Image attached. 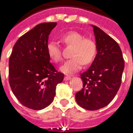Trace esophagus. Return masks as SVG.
I'll return each mask as SVG.
<instances>
[{"instance_id": "obj_1", "label": "esophagus", "mask_w": 133, "mask_h": 133, "mask_svg": "<svg viewBox=\"0 0 133 133\" xmlns=\"http://www.w3.org/2000/svg\"><path fill=\"white\" fill-rule=\"evenodd\" d=\"M70 79H71V76H70V75H66V76H65V77H64V80H65V81L69 80Z\"/></svg>"}]
</instances>
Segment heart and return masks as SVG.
<instances>
[{
  "mask_svg": "<svg viewBox=\"0 0 133 133\" xmlns=\"http://www.w3.org/2000/svg\"><path fill=\"white\" fill-rule=\"evenodd\" d=\"M61 39L66 45L73 46L72 58L64 63L60 68L61 71L71 74L81 69L83 63L89 64L93 61L97 54V44L93 39L84 38V35L75 31L67 32L61 36ZM47 54L54 63H59L62 60V50L58 43L50 41L46 46Z\"/></svg>",
  "mask_w": 133,
  "mask_h": 133,
  "instance_id": "b5f03b06",
  "label": "heart"
}]
</instances>
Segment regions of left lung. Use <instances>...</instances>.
Here are the masks:
<instances>
[{
  "instance_id": "8db88e82",
  "label": "left lung",
  "mask_w": 133,
  "mask_h": 133,
  "mask_svg": "<svg viewBox=\"0 0 133 133\" xmlns=\"http://www.w3.org/2000/svg\"><path fill=\"white\" fill-rule=\"evenodd\" d=\"M91 26L97 54L89 69L80 75L83 88L77 92L75 99L82 108L95 111L107 106L117 94L124 60L118 43L100 28Z\"/></svg>"
}]
</instances>
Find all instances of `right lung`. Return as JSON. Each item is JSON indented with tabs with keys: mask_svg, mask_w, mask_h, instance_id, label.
<instances>
[{
	"mask_svg": "<svg viewBox=\"0 0 133 133\" xmlns=\"http://www.w3.org/2000/svg\"><path fill=\"white\" fill-rule=\"evenodd\" d=\"M56 22L37 24L20 36L9 59V83L15 96L23 106L41 110L54 101L57 84L64 74L50 62L46 46Z\"/></svg>",
	"mask_w": 133,
	"mask_h": 133,
	"instance_id": "add662e5",
	"label": "right lung"
}]
</instances>
